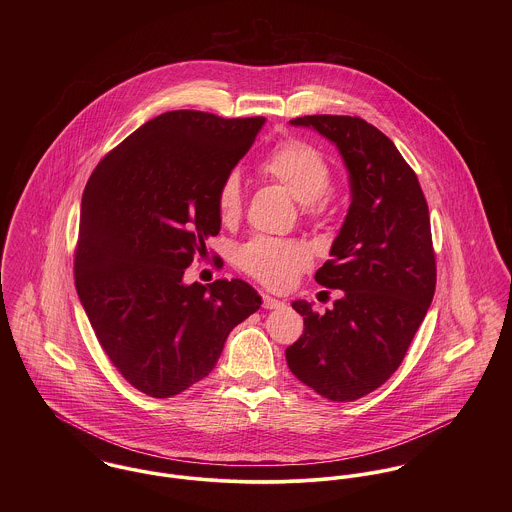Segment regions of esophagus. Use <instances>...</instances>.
I'll use <instances>...</instances> for the list:
<instances>
[{"instance_id": "1", "label": "esophagus", "mask_w": 512, "mask_h": 512, "mask_svg": "<svg viewBox=\"0 0 512 512\" xmlns=\"http://www.w3.org/2000/svg\"><path fill=\"white\" fill-rule=\"evenodd\" d=\"M262 305H264V309H280V307H284V301H280V299H276V297H272V295H262Z\"/></svg>"}]
</instances>
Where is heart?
Segmentation results:
<instances>
[{"label":"heart","mask_w":512,"mask_h":512,"mask_svg":"<svg viewBox=\"0 0 512 512\" xmlns=\"http://www.w3.org/2000/svg\"><path fill=\"white\" fill-rule=\"evenodd\" d=\"M264 179L282 185L303 203L307 215L321 207L323 195L331 189V165L325 153L305 140H286L274 147L258 165ZM217 209L222 222H234L242 213V185L238 175L230 173L220 183ZM238 266L272 290L290 288L295 278L309 266L307 248L295 240L256 236L240 246Z\"/></svg>","instance_id":"obj_1"}]
</instances>
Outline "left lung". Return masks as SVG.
Instances as JSON below:
<instances>
[{"instance_id": "1", "label": "left lung", "mask_w": 512, "mask_h": 512, "mask_svg": "<svg viewBox=\"0 0 512 512\" xmlns=\"http://www.w3.org/2000/svg\"><path fill=\"white\" fill-rule=\"evenodd\" d=\"M339 147L351 207L315 282L343 290L323 315L293 301L303 335L286 349L293 374L333 402L359 400L404 361L436 292L430 213L414 169L378 128L357 116H303Z\"/></svg>"}]
</instances>
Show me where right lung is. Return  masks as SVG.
<instances>
[{"instance_id":"add662e5","label":"right lung","mask_w":512,"mask_h":512,"mask_svg":"<svg viewBox=\"0 0 512 512\" xmlns=\"http://www.w3.org/2000/svg\"><path fill=\"white\" fill-rule=\"evenodd\" d=\"M264 118L173 110L114 147L90 175L80 209L74 286L104 353L151 398L203 380L228 333L260 309L242 280L183 284L220 230V183Z\"/></svg>"}]
</instances>
